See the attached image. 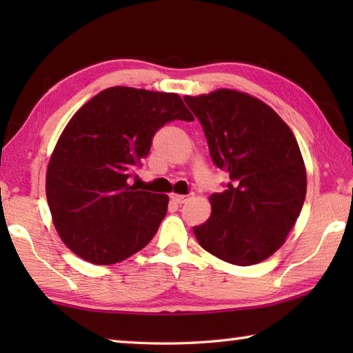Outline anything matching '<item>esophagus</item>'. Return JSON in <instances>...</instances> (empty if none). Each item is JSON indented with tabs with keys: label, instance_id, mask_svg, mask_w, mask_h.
I'll return each instance as SVG.
<instances>
[{
	"label": "esophagus",
	"instance_id": "obj_1",
	"mask_svg": "<svg viewBox=\"0 0 353 353\" xmlns=\"http://www.w3.org/2000/svg\"><path fill=\"white\" fill-rule=\"evenodd\" d=\"M170 198L172 202H176V204H183V202H187L190 198L188 196H183V194H176V193H171Z\"/></svg>",
	"mask_w": 353,
	"mask_h": 353
}]
</instances>
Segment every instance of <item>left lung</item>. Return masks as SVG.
I'll use <instances>...</instances> for the list:
<instances>
[{
    "label": "left lung",
    "instance_id": "1",
    "mask_svg": "<svg viewBox=\"0 0 353 353\" xmlns=\"http://www.w3.org/2000/svg\"><path fill=\"white\" fill-rule=\"evenodd\" d=\"M204 129L213 163L229 172L212 214L193 227L207 252L249 266L283 246L307 194V170L297 140L282 118L252 94L218 88L183 97Z\"/></svg>",
    "mask_w": 353,
    "mask_h": 353
}]
</instances>
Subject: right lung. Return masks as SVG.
Returning a JSON list of instances; mask_svg holds the SVG:
<instances>
[{"instance_id": "add662e5", "label": "right lung", "mask_w": 353, "mask_h": 353, "mask_svg": "<svg viewBox=\"0 0 353 353\" xmlns=\"http://www.w3.org/2000/svg\"><path fill=\"white\" fill-rule=\"evenodd\" d=\"M172 119H194L177 93L119 85L71 117L48 163L46 199L59 236L77 256L113 265L152 240L168 196L137 190L128 179Z\"/></svg>"}]
</instances>
